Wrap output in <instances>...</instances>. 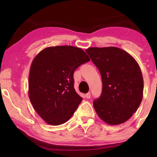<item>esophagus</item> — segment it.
<instances>
[{"mask_svg":"<svg viewBox=\"0 0 157 157\" xmlns=\"http://www.w3.org/2000/svg\"><path fill=\"white\" fill-rule=\"evenodd\" d=\"M86 98H91V93H90V92H89V93H87L86 94Z\"/></svg>","mask_w":157,"mask_h":157,"instance_id":"34e87169","label":"esophagus"}]
</instances>
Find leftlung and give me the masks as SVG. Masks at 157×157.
I'll list each match as a JSON object with an SVG mask.
<instances>
[{
    "instance_id": "left-lung-1",
    "label": "left lung",
    "mask_w": 157,
    "mask_h": 157,
    "mask_svg": "<svg viewBox=\"0 0 157 157\" xmlns=\"http://www.w3.org/2000/svg\"><path fill=\"white\" fill-rule=\"evenodd\" d=\"M99 70L102 93L94 101L101 119L118 125L129 119L143 98L144 80L136 60L117 47H91L86 50Z\"/></svg>"
}]
</instances>
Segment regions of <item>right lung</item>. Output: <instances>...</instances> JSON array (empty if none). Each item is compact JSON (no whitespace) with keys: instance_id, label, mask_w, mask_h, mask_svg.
<instances>
[{"instance_id":"right-lung-1","label":"right lung","mask_w":157,"mask_h":157,"mask_svg":"<svg viewBox=\"0 0 157 157\" xmlns=\"http://www.w3.org/2000/svg\"><path fill=\"white\" fill-rule=\"evenodd\" d=\"M90 59L81 48L51 46L38 53L32 61L29 96L38 114L53 126L68 121L83 98L74 87V71Z\"/></svg>"}]
</instances>
